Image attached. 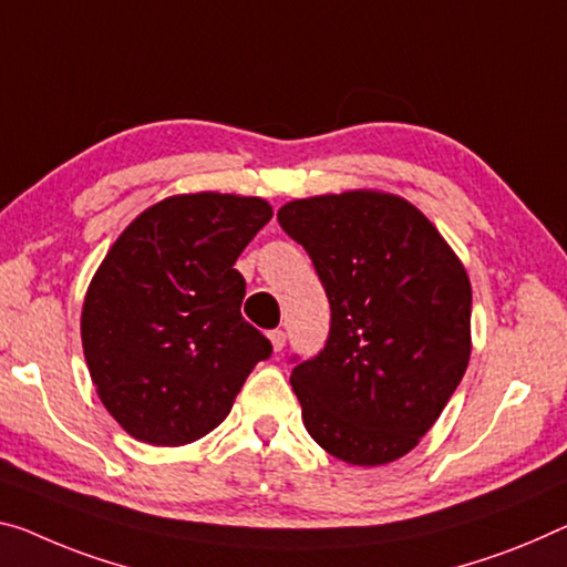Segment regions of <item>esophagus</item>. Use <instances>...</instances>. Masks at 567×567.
I'll return each instance as SVG.
<instances>
[{
	"mask_svg": "<svg viewBox=\"0 0 567 567\" xmlns=\"http://www.w3.org/2000/svg\"><path fill=\"white\" fill-rule=\"evenodd\" d=\"M268 339H271L274 352H281L284 347H286V332H281V329H274V332L268 334Z\"/></svg>",
	"mask_w": 567,
	"mask_h": 567,
	"instance_id": "34e87169",
	"label": "esophagus"
}]
</instances>
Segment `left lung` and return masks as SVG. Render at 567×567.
Masks as SVG:
<instances>
[{
	"instance_id": "1",
	"label": "left lung",
	"mask_w": 567,
	"mask_h": 567,
	"mask_svg": "<svg viewBox=\"0 0 567 567\" xmlns=\"http://www.w3.org/2000/svg\"><path fill=\"white\" fill-rule=\"evenodd\" d=\"M278 223L307 250L332 324L291 370L303 425L327 454L390 464L439 421L472 354V284L449 243L398 195L293 199Z\"/></svg>"
}]
</instances>
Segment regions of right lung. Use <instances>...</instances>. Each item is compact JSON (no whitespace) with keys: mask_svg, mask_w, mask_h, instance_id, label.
<instances>
[{"mask_svg":"<svg viewBox=\"0 0 567 567\" xmlns=\"http://www.w3.org/2000/svg\"><path fill=\"white\" fill-rule=\"evenodd\" d=\"M260 197L174 195L118 235L83 301L81 337L101 403L154 446L210 433L274 347L240 313L235 260L271 220Z\"/></svg>","mask_w":567,"mask_h":567,"instance_id":"add662e5","label":"right lung"}]
</instances>
